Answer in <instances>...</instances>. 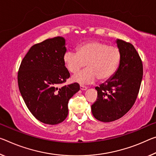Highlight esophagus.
Listing matches in <instances>:
<instances>
[{"label":"esophagus","mask_w":156,"mask_h":156,"mask_svg":"<svg viewBox=\"0 0 156 156\" xmlns=\"http://www.w3.org/2000/svg\"><path fill=\"white\" fill-rule=\"evenodd\" d=\"M80 88L81 90H86L87 89V87H86V86H84V85H80Z\"/></svg>","instance_id":"obj_1"}]
</instances>
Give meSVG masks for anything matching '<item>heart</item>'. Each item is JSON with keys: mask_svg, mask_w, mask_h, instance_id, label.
Wrapping results in <instances>:
<instances>
[{"mask_svg": "<svg viewBox=\"0 0 156 156\" xmlns=\"http://www.w3.org/2000/svg\"><path fill=\"white\" fill-rule=\"evenodd\" d=\"M66 68L76 73L86 66L87 69L72 76V80L81 84L92 83L98 78L103 81L110 78L117 71L121 60L117 46L94 41L82 44L78 52L66 51L63 57Z\"/></svg>", "mask_w": 156, "mask_h": 156, "instance_id": "obj_1", "label": "heart"}]
</instances>
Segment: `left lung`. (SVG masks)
Listing matches in <instances>:
<instances>
[{
	"instance_id": "8db88e82",
	"label": "left lung",
	"mask_w": 156,
	"mask_h": 156,
	"mask_svg": "<svg viewBox=\"0 0 156 156\" xmlns=\"http://www.w3.org/2000/svg\"><path fill=\"white\" fill-rule=\"evenodd\" d=\"M116 43L121 51L119 66L112 77L96 87L98 98L91 105L94 117L103 122L119 119L130 110L142 80V62L135 47L122 39Z\"/></svg>"
}]
</instances>
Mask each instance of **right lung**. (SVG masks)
Here are the masks:
<instances>
[{
    "label": "right lung",
    "mask_w": 156,
    "mask_h": 156,
    "mask_svg": "<svg viewBox=\"0 0 156 156\" xmlns=\"http://www.w3.org/2000/svg\"><path fill=\"white\" fill-rule=\"evenodd\" d=\"M62 37L34 44L22 60L18 72L20 93L37 119L50 125L62 122L68 115L69 100L80 90L78 83L60 86L70 77L63 57Z\"/></svg>",
    "instance_id": "obj_1"
}]
</instances>
